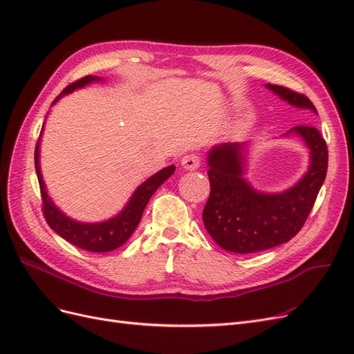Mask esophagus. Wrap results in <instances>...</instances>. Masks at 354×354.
Returning <instances> with one entry per match:
<instances>
[{"mask_svg": "<svg viewBox=\"0 0 354 354\" xmlns=\"http://www.w3.org/2000/svg\"><path fill=\"white\" fill-rule=\"evenodd\" d=\"M181 165H183L185 169H189V171L198 169L199 165H201V158L196 153L185 155L183 159H181Z\"/></svg>", "mask_w": 354, "mask_h": 354, "instance_id": "34e87169", "label": "esophagus"}]
</instances>
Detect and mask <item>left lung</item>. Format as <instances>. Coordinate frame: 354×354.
Returning a JSON list of instances; mask_svg holds the SVG:
<instances>
[{"label": "left lung", "instance_id": "1", "mask_svg": "<svg viewBox=\"0 0 354 354\" xmlns=\"http://www.w3.org/2000/svg\"><path fill=\"white\" fill-rule=\"evenodd\" d=\"M266 87L295 108L317 113L307 95L282 85ZM299 136L310 149V167L298 183L282 194H261L243 178L245 143H224L208 153L209 196L202 220L223 250L251 254L291 241L312 211L328 171L325 138L313 125H297L286 134Z\"/></svg>", "mask_w": 354, "mask_h": 354}]
</instances>
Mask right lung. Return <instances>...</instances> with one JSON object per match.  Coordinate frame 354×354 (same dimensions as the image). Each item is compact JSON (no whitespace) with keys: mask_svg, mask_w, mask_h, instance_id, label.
Segmentation results:
<instances>
[{"mask_svg":"<svg viewBox=\"0 0 354 354\" xmlns=\"http://www.w3.org/2000/svg\"><path fill=\"white\" fill-rule=\"evenodd\" d=\"M102 78L93 77V75H87L78 81L69 84L68 87L63 90L57 97L53 102L55 104L62 95L68 93H72L73 90L81 88L84 85H87L93 81H100ZM42 131V130H41ZM35 169L38 176V183L41 190V199H42V214L48 226L55 230L63 239H66L72 245L78 246L81 250L91 251V252H108L120 248L124 245L128 238L131 236L138 223L142 220L143 211L147 205L149 199L155 194L156 189L164 183V181L173 176L176 167L169 165L164 169L158 171L151 178H147L143 185L137 187L134 195L131 196L130 202L127 203L125 208L118 214L116 217L104 221V223H80L71 220L63 214L53 201L48 198L46 185L42 181L41 169H39V140L35 146Z\"/></svg>","mask_w":354,"mask_h":354,"instance_id":"obj_1","label":"right lung"}]
</instances>
